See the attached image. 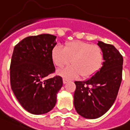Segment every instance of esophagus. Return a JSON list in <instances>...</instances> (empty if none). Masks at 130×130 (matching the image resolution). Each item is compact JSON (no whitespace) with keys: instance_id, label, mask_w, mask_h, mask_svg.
<instances>
[{"instance_id":"obj_1","label":"esophagus","mask_w":130,"mask_h":130,"mask_svg":"<svg viewBox=\"0 0 130 130\" xmlns=\"http://www.w3.org/2000/svg\"><path fill=\"white\" fill-rule=\"evenodd\" d=\"M68 82V80H67L66 78H63V83H64V84L67 83Z\"/></svg>"}]
</instances>
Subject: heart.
Here are the masks:
<instances>
[{
    "label": "heart",
    "mask_w": 130,
    "mask_h": 130,
    "mask_svg": "<svg viewBox=\"0 0 130 130\" xmlns=\"http://www.w3.org/2000/svg\"><path fill=\"white\" fill-rule=\"evenodd\" d=\"M52 58L56 67L61 68L69 64L72 65L59 70L58 74L68 78H74L79 76L88 78L93 76L102 66L103 54L97 45L81 40L66 42L64 48L56 46L52 51Z\"/></svg>",
    "instance_id": "1"
}]
</instances>
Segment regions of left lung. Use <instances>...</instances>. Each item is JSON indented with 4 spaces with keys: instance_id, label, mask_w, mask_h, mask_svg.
<instances>
[{
    "instance_id": "1",
    "label": "left lung",
    "mask_w": 130,
    "mask_h": 130,
    "mask_svg": "<svg viewBox=\"0 0 130 130\" xmlns=\"http://www.w3.org/2000/svg\"><path fill=\"white\" fill-rule=\"evenodd\" d=\"M102 66L85 81H76L74 105L77 113L87 119L101 117L109 110L116 99L122 78L123 57L113 45L101 41Z\"/></svg>"
}]
</instances>
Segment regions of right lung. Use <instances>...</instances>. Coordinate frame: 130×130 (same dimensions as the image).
Here are the masks:
<instances>
[{
  "mask_svg": "<svg viewBox=\"0 0 130 130\" xmlns=\"http://www.w3.org/2000/svg\"><path fill=\"white\" fill-rule=\"evenodd\" d=\"M56 38L49 34L28 36L14 48L10 68L11 88L21 106L35 115L53 109L62 86V77L47 78L55 71L52 51Z\"/></svg>",
  "mask_w": 130,
  "mask_h": 130,
  "instance_id": "right-lung-1",
  "label": "right lung"
}]
</instances>
